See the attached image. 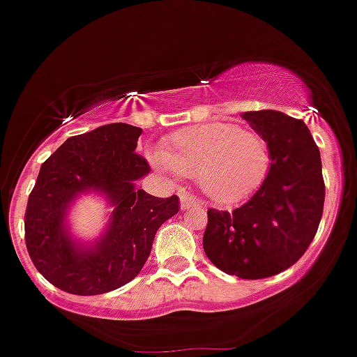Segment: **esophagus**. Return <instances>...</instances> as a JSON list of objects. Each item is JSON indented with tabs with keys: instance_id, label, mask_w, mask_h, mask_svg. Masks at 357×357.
Returning <instances> with one entry per match:
<instances>
[{
	"instance_id": "obj_1",
	"label": "esophagus",
	"mask_w": 357,
	"mask_h": 357,
	"mask_svg": "<svg viewBox=\"0 0 357 357\" xmlns=\"http://www.w3.org/2000/svg\"><path fill=\"white\" fill-rule=\"evenodd\" d=\"M201 201L197 199L194 194H188V192H185V194H181V208H190V206H201Z\"/></svg>"
}]
</instances>
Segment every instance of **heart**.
I'll return each instance as SVG.
<instances>
[{"label": "heart", "instance_id": "b5f03b06", "mask_svg": "<svg viewBox=\"0 0 357 357\" xmlns=\"http://www.w3.org/2000/svg\"><path fill=\"white\" fill-rule=\"evenodd\" d=\"M156 160L169 170L199 179L219 204H237L264 185L271 167L268 140L231 122H210L174 132Z\"/></svg>", "mask_w": 357, "mask_h": 357}]
</instances>
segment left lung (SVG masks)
<instances>
[{"label": "left lung", "mask_w": 357, "mask_h": 357, "mask_svg": "<svg viewBox=\"0 0 357 357\" xmlns=\"http://www.w3.org/2000/svg\"><path fill=\"white\" fill-rule=\"evenodd\" d=\"M243 119L268 140L271 167L243 206L208 208L203 248L215 268L246 280L268 278L298 262L324 213L320 149L302 120L262 109Z\"/></svg>", "instance_id": "1"}]
</instances>
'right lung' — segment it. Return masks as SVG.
<instances>
[{
	"label": "right lung",
	"mask_w": 357,
	"mask_h": 357,
	"mask_svg": "<svg viewBox=\"0 0 357 357\" xmlns=\"http://www.w3.org/2000/svg\"><path fill=\"white\" fill-rule=\"evenodd\" d=\"M140 135V127L107 123L68 138L41 165L24 212V243L37 271L59 289L91 296L126 286L151 255L158 228L178 213V196L161 199L135 188L151 170L135 153ZM91 188L104 191L115 210L96 250H82L70 243L63 213Z\"/></svg>",
	"instance_id": "1"
}]
</instances>
